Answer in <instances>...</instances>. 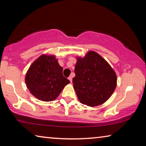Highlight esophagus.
<instances>
[{
  "instance_id": "34e87169",
  "label": "esophagus",
  "mask_w": 146,
  "mask_h": 146,
  "mask_svg": "<svg viewBox=\"0 0 146 146\" xmlns=\"http://www.w3.org/2000/svg\"><path fill=\"white\" fill-rule=\"evenodd\" d=\"M68 79H69V80H70V82H71V83L72 82V76H70V77H68Z\"/></svg>"
}]
</instances>
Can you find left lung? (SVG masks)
<instances>
[{
  "instance_id": "8db88e82",
  "label": "left lung",
  "mask_w": 146,
  "mask_h": 146,
  "mask_svg": "<svg viewBox=\"0 0 146 146\" xmlns=\"http://www.w3.org/2000/svg\"><path fill=\"white\" fill-rule=\"evenodd\" d=\"M73 78V88L80 102L97 106L110 98L117 86V75L107 62L95 51L78 58Z\"/></svg>"
}]
</instances>
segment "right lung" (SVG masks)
Wrapping results in <instances>:
<instances>
[{
    "label": "right lung",
    "mask_w": 146,
    "mask_h": 146,
    "mask_svg": "<svg viewBox=\"0 0 146 146\" xmlns=\"http://www.w3.org/2000/svg\"><path fill=\"white\" fill-rule=\"evenodd\" d=\"M54 56L41 55L29 67L25 81L31 93L45 102L55 100L70 82Z\"/></svg>",
    "instance_id": "add662e5"
}]
</instances>
